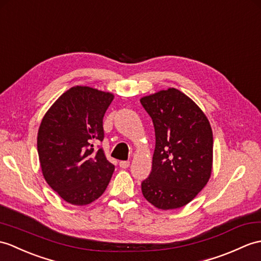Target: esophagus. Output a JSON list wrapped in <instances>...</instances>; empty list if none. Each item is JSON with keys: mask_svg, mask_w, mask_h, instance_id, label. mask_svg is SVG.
<instances>
[{"mask_svg": "<svg viewBox=\"0 0 261 261\" xmlns=\"http://www.w3.org/2000/svg\"><path fill=\"white\" fill-rule=\"evenodd\" d=\"M119 166H120V168L126 169V168H129V166H130V162H129V161H120Z\"/></svg>", "mask_w": 261, "mask_h": 261, "instance_id": "esophagus-1", "label": "esophagus"}]
</instances>
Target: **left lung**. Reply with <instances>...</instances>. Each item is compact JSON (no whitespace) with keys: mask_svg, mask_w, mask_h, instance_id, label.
Here are the masks:
<instances>
[{"mask_svg":"<svg viewBox=\"0 0 261 261\" xmlns=\"http://www.w3.org/2000/svg\"><path fill=\"white\" fill-rule=\"evenodd\" d=\"M152 119V170L141 184L143 197L162 210L189 203L207 185L213 169V130L195 102L170 88L140 100Z\"/></svg>","mask_w":261,"mask_h":261,"instance_id":"obj_1","label":"left lung"}]
</instances>
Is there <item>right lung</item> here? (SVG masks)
Here are the masks:
<instances>
[{"mask_svg":"<svg viewBox=\"0 0 261 261\" xmlns=\"http://www.w3.org/2000/svg\"><path fill=\"white\" fill-rule=\"evenodd\" d=\"M113 94L89 87H73L64 92L42 119L38 153L47 185L66 202L89 204L110 182L114 166L102 148L103 117Z\"/></svg>","mask_w":261,"mask_h":261,"instance_id":"obj_1","label":"right lung"}]
</instances>
